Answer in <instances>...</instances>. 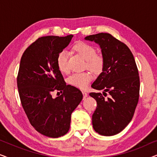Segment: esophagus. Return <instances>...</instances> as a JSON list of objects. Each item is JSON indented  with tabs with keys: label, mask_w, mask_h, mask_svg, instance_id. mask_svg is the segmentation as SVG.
<instances>
[{
	"label": "esophagus",
	"mask_w": 157,
	"mask_h": 157,
	"mask_svg": "<svg viewBox=\"0 0 157 157\" xmlns=\"http://www.w3.org/2000/svg\"><path fill=\"white\" fill-rule=\"evenodd\" d=\"M82 93H83V98H85L86 97H87L88 94L86 93V91H82Z\"/></svg>",
	"instance_id": "obj_1"
}]
</instances>
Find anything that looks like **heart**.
I'll list each match as a JSON object with an SVG mask.
<instances>
[{
    "label": "heart",
    "mask_w": 157,
    "mask_h": 157,
    "mask_svg": "<svg viewBox=\"0 0 157 157\" xmlns=\"http://www.w3.org/2000/svg\"><path fill=\"white\" fill-rule=\"evenodd\" d=\"M73 50L86 60L85 68L91 71L95 74H99L103 71L105 65L104 56L99 53H96V48L91 44L85 42H78L73 46ZM56 64L59 70L63 74L69 72L68 56L65 51H62L57 56ZM93 79L91 71L74 73L67 79L70 85L81 89H86L89 83Z\"/></svg>",
    "instance_id": "b5f03b06"
}]
</instances>
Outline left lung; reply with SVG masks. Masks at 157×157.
Returning a JSON list of instances; mask_svg holds the SVG:
<instances>
[{
	"label": "left lung",
	"mask_w": 157,
	"mask_h": 157,
	"mask_svg": "<svg viewBox=\"0 0 157 157\" xmlns=\"http://www.w3.org/2000/svg\"><path fill=\"white\" fill-rule=\"evenodd\" d=\"M85 39L99 44L105 59L103 72L91 85L104 93L89 94L97 102L93 127L101 135L113 136L121 132L134 114L140 89L138 68L128 47L110 33L90 35ZM106 92L109 96L105 98Z\"/></svg>",
	"instance_id": "8db88e82"
}]
</instances>
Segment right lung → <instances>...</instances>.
<instances>
[{
  "instance_id": "right-lung-1",
  "label": "right lung",
  "mask_w": 157,
  "mask_h": 157,
  "mask_svg": "<svg viewBox=\"0 0 157 157\" xmlns=\"http://www.w3.org/2000/svg\"><path fill=\"white\" fill-rule=\"evenodd\" d=\"M73 35L42 36L23 53L17 76L19 96L30 123L44 136L58 138L70 128L71 116L80 104L83 94L66 85L56 64L57 56ZM62 94L53 99L52 92Z\"/></svg>"
}]
</instances>
